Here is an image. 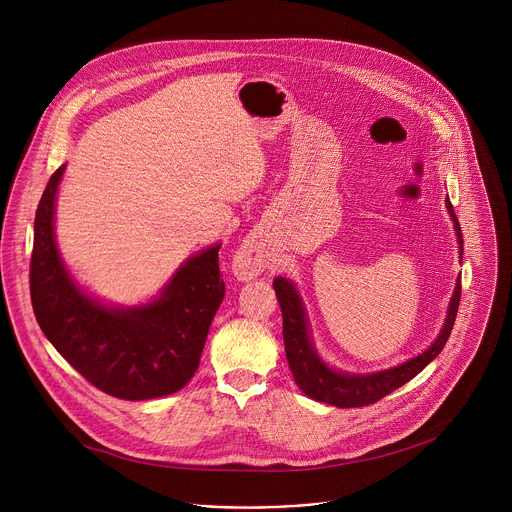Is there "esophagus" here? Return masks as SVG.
<instances>
[{
  "label": "esophagus",
  "mask_w": 512,
  "mask_h": 512,
  "mask_svg": "<svg viewBox=\"0 0 512 512\" xmlns=\"http://www.w3.org/2000/svg\"><path fill=\"white\" fill-rule=\"evenodd\" d=\"M271 265V257L259 241L247 239L233 259V273L241 281H251L259 277Z\"/></svg>",
  "instance_id": "obj_1"
}]
</instances>
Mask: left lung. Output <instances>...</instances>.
Instances as JSON below:
<instances>
[{
    "instance_id": "1",
    "label": "left lung",
    "mask_w": 512,
    "mask_h": 512,
    "mask_svg": "<svg viewBox=\"0 0 512 512\" xmlns=\"http://www.w3.org/2000/svg\"><path fill=\"white\" fill-rule=\"evenodd\" d=\"M448 212L452 216L454 231L458 237V249H460V259H462V229L458 218L454 214L450 198H446ZM273 289L277 302L281 306V316H283V344H285V356L289 371L294 375L296 385L314 401L328 403L340 409L346 407H364L371 405L385 395L393 393L395 389L403 387L407 381H411L415 375H419L427 364L440 354L452 334L454 320L458 314V304H460V294H462V283L460 277L456 281L454 294L450 298V306L444 318V326L440 334L435 336V340L417 356L397 364V367L375 371V373H346L330 367L328 362L322 360L314 346L312 330H310V320L306 314V306L302 302L300 291L296 283L287 279V277H275L273 279Z\"/></svg>"
}]
</instances>
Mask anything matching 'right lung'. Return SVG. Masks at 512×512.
<instances>
[{
  "label": "right lung",
  "instance_id": "right-lung-1",
  "mask_svg": "<svg viewBox=\"0 0 512 512\" xmlns=\"http://www.w3.org/2000/svg\"><path fill=\"white\" fill-rule=\"evenodd\" d=\"M64 170L66 164L48 180L34 221L30 294L44 336L107 395L148 401L180 391L198 369L208 328L225 298L221 245L188 257L154 300L105 304L70 275L56 245V192Z\"/></svg>",
  "mask_w": 512,
  "mask_h": 512
}]
</instances>
